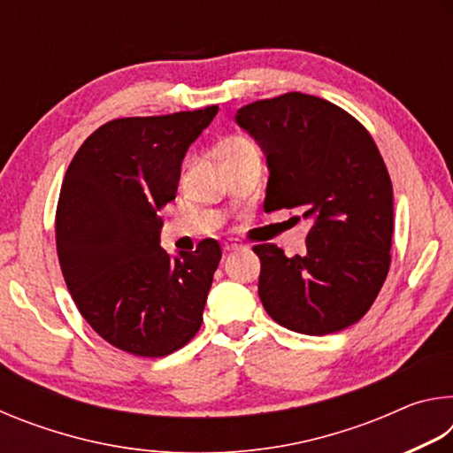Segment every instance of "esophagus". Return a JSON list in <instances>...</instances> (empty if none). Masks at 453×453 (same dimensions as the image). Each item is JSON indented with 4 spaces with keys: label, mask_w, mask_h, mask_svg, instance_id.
Returning a JSON list of instances; mask_svg holds the SVG:
<instances>
[{
    "label": "esophagus",
    "mask_w": 453,
    "mask_h": 453,
    "mask_svg": "<svg viewBox=\"0 0 453 453\" xmlns=\"http://www.w3.org/2000/svg\"><path fill=\"white\" fill-rule=\"evenodd\" d=\"M243 243L237 242V240H227L224 242V251H235V250H242Z\"/></svg>",
    "instance_id": "1"
}]
</instances>
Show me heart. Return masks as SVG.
<instances>
[{"mask_svg":"<svg viewBox=\"0 0 453 453\" xmlns=\"http://www.w3.org/2000/svg\"><path fill=\"white\" fill-rule=\"evenodd\" d=\"M245 148H256V145L245 135H229L227 140L221 143V153H234V151H240Z\"/></svg>","mask_w":453,"mask_h":453,"instance_id":"b5f03b06","label":"heart"}]
</instances>
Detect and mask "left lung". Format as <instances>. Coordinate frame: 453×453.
<instances>
[{"mask_svg":"<svg viewBox=\"0 0 453 453\" xmlns=\"http://www.w3.org/2000/svg\"><path fill=\"white\" fill-rule=\"evenodd\" d=\"M235 121L265 153L264 210H300L313 221L303 256L254 245L265 311L308 335L354 326L392 264L394 189L378 145L346 110L300 91L243 105Z\"/></svg>","mask_w":453,"mask_h":453,"instance_id":"8db88e82","label":"left lung"}]
</instances>
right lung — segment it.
Instances as JSON below:
<instances>
[{
  "instance_id": "add662e5",
  "label": "right lung",
  "mask_w": 453,
  "mask_h": 453,
  "mask_svg": "<svg viewBox=\"0 0 453 453\" xmlns=\"http://www.w3.org/2000/svg\"><path fill=\"white\" fill-rule=\"evenodd\" d=\"M218 105L119 118L97 127L61 183L56 245L65 286L107 343L164 357L197 334L221 250L202 240L172 257L159 248V210L175 199L181 162Z\"/></svg>"
}]
</instances>
